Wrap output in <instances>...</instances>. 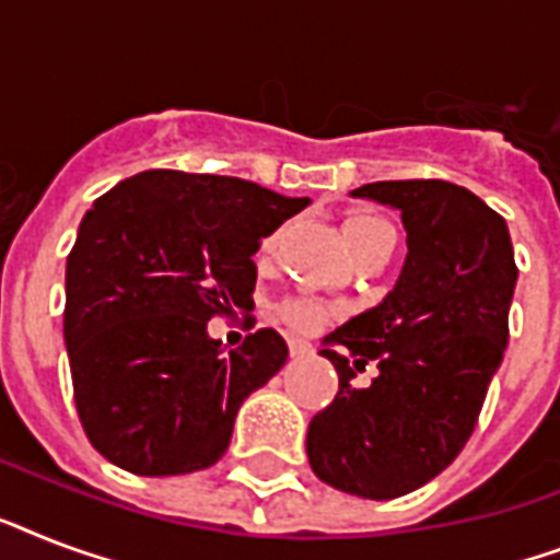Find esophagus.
<instances>
[{"mask_svg":"<svg viewBox=\"0 0 560 560\" xmlns=\"http://www.w3.org/2000/svg\"><path fill=\"white\" fill-rule=\"evenodd\" d=\"M288 346H290V354H293V358H305V354H311V351H314V346H311V342L299 340V337H290Z\"/></svg>","mask_w":560,"mask_h":560,"instance_id":"34e87169","label":"esophagus"}]
</instances>
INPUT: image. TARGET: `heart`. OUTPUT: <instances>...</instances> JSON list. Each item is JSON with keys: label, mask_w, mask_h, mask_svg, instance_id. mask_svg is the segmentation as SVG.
<instances>
[{"label": "heart", "mask_w": 560, "mask_h": 560, "mask_svg": "<svg viewBox=\"0 0 560 560\" xmlns=\"http://www.w3.org/2000/svg\"><path fill=\"white\" fill-rule=\"evenodd\" d=\"M342 235H346V244L351 246V253L360 255L366 253L369 246L377 244L381 237L395 235V229L386 223L377 214H369V211H358V214H349L346 223H342ZM276 244V237H267V249ZM281 316L288 319L290 328H296V331H316L319 325L328 319V311L323 305H316V302H307V299H293L288 305L281 307Z\"/></svg>", "instance_id": "obj_1"}]
</instances>
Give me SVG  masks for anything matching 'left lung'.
Instances as JSON below:
<instances>
[{
	"label": "left lung",
	"mask_w": 560,
	"mask_h": 560,
	"mask_svg": "<svg viewBox=\"0 0 560 560\" xmlns=\"http://www.w3.org/2000/svg\"><path fill=\"white\" fill-rule=\"evenodd\" d=\"M351 194L400 209L409 253L389 296L325 337L340 389L311 418L307 459L331 488L395 500L439 477L474 433L509 342L517 264L505 220L468 188L389 179ZM369 362L373 383L351 387Z\"/></svg>",
	"instance_id": "obj_1"
}]
</instances>
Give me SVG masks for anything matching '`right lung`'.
<instances>
[{"mask_svg":"<svg viewBox=\"0 0 560 560\" xmlns=\"http://www.w3.org/2000/svg\"><path fill=\"white\" fill-rule=\"evenodd\" d=\"M258 183L153 168L83 214L66 261L63 337L92 447L139 477L214 465L249 392L288 360L261 328L223 351L206 325L253 307L261 237L307 206Z\"/></svg>","mask_w":560,"mask_h":560,"instance_id":"right-lung-1","label":"right lung"}]
</instances>
